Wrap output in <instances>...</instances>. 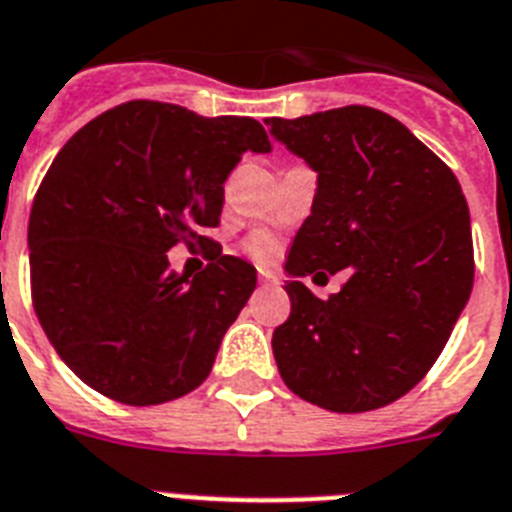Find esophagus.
<instances>
[{"instance_id": "esophagus-1", "label": "esophagus", "mask_w": 512, "mask_h": 512, "mask_svg": "<svg viewBox=\"0 0 512 512\" xmlns=\"http://www.w3.org/2000/svg\"><path fill=\"white\" fill-rule=\"evenodd\" d=\"M260 283H263V286H278V276L276 273H270V270H260Z\"/></svg>"}]
</instances>
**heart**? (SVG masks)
I'll use <instances>...</instances> for the list:
<instances>
[{
	"label": "heart",
	"mask_w": 512,
	"mask_h": 512,
	"mask_svg": "<svg viewBox=\"0 0 512 512\" xmlns=\"http://www.w3.org/2000/svg\"><path fill=\"white\" fill-rule=\"evenodd\" d=\"M249 252H252L257 260H270V257H276L278 252L276 236L268 234V231H257V234L249 239Z\"/></svg>",
	"instance_id": "heart-1"
}]
</instances>
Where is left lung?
Returning a JSON list of instances; mask_svg holds the SVG:
<instances>
[{"instance_id": "8db88e82", "label": "left lung", "mask_w": 512, "mask_h": 512, "mask_svg": "<svg viewBox=\"0 0 512 512\" xmlns=\"http://www.w3.org/2000/svg\"><path fill=\"white\" fill-rule=\"evenodd\" d=\"M270 132L317 171L312 213L286 260L291 315L273 330L278 372L320 409H382L437 362L474 286L461 184L398 119L369 106L273 117ZM343 267L352 278L330 300L301 283Z\"/></svg>"}]
</instances>
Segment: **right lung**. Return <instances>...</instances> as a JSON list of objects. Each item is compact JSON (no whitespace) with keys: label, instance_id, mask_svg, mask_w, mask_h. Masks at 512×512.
Listing matches in <instances>:
<instances>
[{"label":"right lung","instance_id":"add662e5","mask_svg":"<svg viewBox=\"0 0 512 512\" xmlns=\"http://www.w3.org/2000/svg\"><path fill=\"white\" fill-rule=\"evenodd\" d=\"M247 150H270L252 117L127 101L46 171L28 223L33 307L62 362L111 401L156 406L210 375L257 270L200 231L221 221L223 182ZM179 241L209 247L195 279L168 268Z\"/></svg>","mask_w":512,"mask_h":512}]
</instances>
